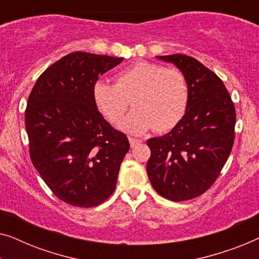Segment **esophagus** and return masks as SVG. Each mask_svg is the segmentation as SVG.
Here are the masks:
<instances>
[{
	"label": "esophagus",
	"instance_id": "1",
	"mask_svg": "<svg viewBox=\"0 0 259 259\" xmlns=\"http://www.w3.org/2000/svg\"><path fill=\"white\" fill-rule=\"evenodd\" d=\"M128 140H130V145H131V147H136V146H138V145H140L141 143H143V140H140V139H136V138H128Z\"/></svg>",
	"mask_w": 259,
	"mask_h": 259
}]
</instances>
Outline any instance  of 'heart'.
<instances>
[{"label":"heart","mask_w":259,"mask_h":259,"mask_svg":"<svg viewBox=\"0 0 259 259\" xmlns=\"http://www.w3.org/2000/svg\"><path fill=\"white\" fill-rule=\"evenodd\" d=\"M131 100L136 109L122 120L120 128L132 134L152 128L167 132L185 115L190 101L189 82L182 70L140 61L121 70L116 84L100 80L93 87L94 104L111 123L120 122Z\"/></svg>","instance_id":"heart-1"}]
</instances>
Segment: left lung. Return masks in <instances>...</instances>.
Wrapping results in <instances>:
<instances>
[{"mask_svg":"<svg viewBox=\"0 0 259 259\" xmlns=\"http://www.w3.org/2000/svg\"><path fill=\"white\" fill-rule=\"evenodd\" d=\"M185 74L190 101L171 132L147 140V175L166 199H193L213 185L235 141L236 109L223 81L198 60L184 54L157 56Z\"/></svg>","mask_w":259,"mask_h":259,"instance_id":"8db88e82","label":"left lung"}]
</instances>
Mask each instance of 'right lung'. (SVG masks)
I'll return each mask as SVG.
<instances>
[{"instance_id":"right-lung-1","label":"right lung","mask_w":259,"mask_h":259,"mask_svg":"<svg viewBox=\"0 0 259 259\" xmlns=\"http://www.w3.org/2000/svg\"><path fill=\"white\" fill-rule=\"evenodd\" d=\"M122 58L74 52L41 74L28 98L24 122L35 168L59 199L94 207L114 192L128 139L93 101L99 76Z\"/></svg>"}]
</instances>
